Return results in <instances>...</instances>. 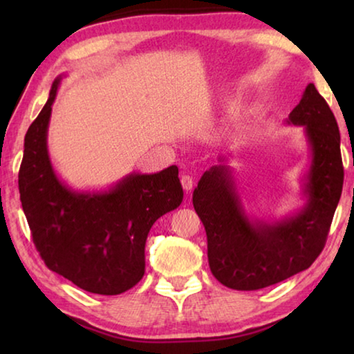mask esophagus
<instances>
[{
    "instance_id": "esophagus-1",
    "label": "esophagus",
    "mask_w": 354,
    "mask_h": 354,
    "mask_svg": "<svg viewBox=\"0 0 354 354\" xmlns=\"http://www.w3.org/2000/svg\"><path fill=\"white\" fill-rule=\"evenodd\" d=\"M181 184L185 192H190L192 187H194V178H192L190 175H183L181 176Z\"/></svg>"
}]
</instances>
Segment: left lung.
Returning a JSON list of instances; mask_svg holds the SVG:
<instances>
[{
	"label": "left lung",
	"mask_w": 354,
	"mask_h": 354,
	"mask_svg": "<svg viewBox=\"0 0 354 354\" xmlns=\"http://www.w3.org/2000/svg\"><path fill=\"white\" fill-rule=\"evenodd\" d=\"M287 124L303 127L310 164L303 179L306 203L277 221L245 211L234 176L220 156L194 190V207L205 225L209 267L234 290H259L306 270L325 247L344 185L340 134L334 113L314 84L289 113Z\"/></svg>",
	"instance_id": "1"
}]
</instances>
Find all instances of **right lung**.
Here are the masks:
<instances>
[{
    "mask_svg": "<svg viewBox=\"0 0 354 354\" xmlns=\"http://www.w3.org/2000/svg\"><path fill=\"white\" fill-rule=\"evenodd\" d=\"M25 136L19 173L23 212L35 248L50 270L82 290L118 295L145 273V243L154 221L181 205L178 167L131 173L107 190H73L53 169L48 124L59 84Z\"/></svg>",
    "mask_w": 354,
    "mask_h": 354,
    "instance_id": "obj_1",
    "label": "right lung"
}]
</instances>
